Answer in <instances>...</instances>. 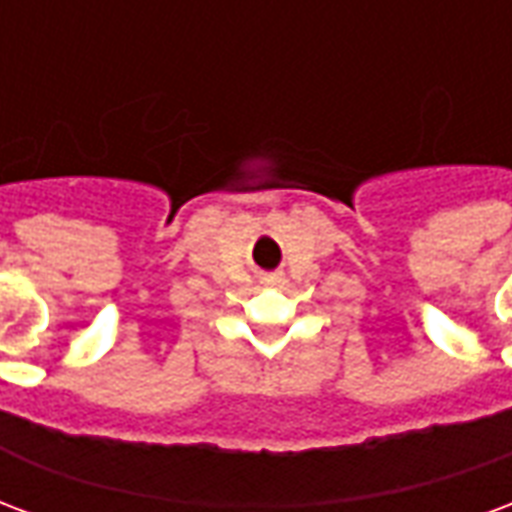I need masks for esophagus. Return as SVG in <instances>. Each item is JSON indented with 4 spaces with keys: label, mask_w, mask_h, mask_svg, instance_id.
Listing matches in <instances>:
<instances>
[{
    "label": "esophagus",
    "mask_w": 512,
    "mask_h": 512,
    "mask_svg": "<svg viewBox=\"0 0 512 512\" xmlns=\"http://www.w3.org/2000/svg\"><path fill=\"white\" fill-rule=\"evenodd\" d=\"M282 282V277H277V274H271V277H263V285H279Z\"/></svg>",
    "instance_id": "esophagus-1"
}]
</instances>
